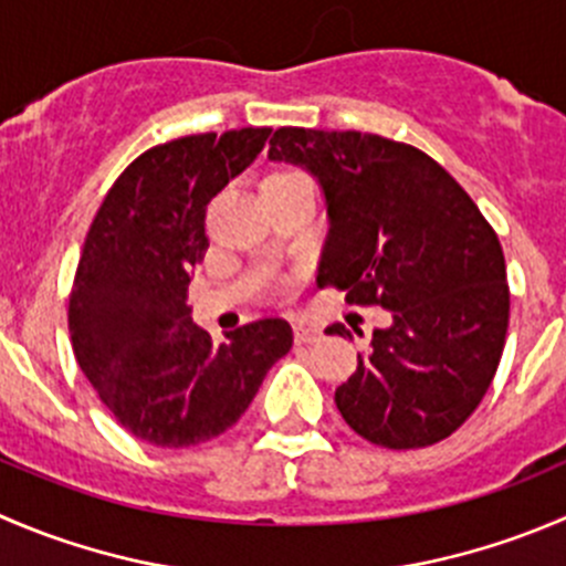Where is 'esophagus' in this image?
I'll list each match as a JSON object with an SVG mask.
<instances>
[{"instance_id": "34e87169", "label": "esophagus", "mask_w": 566, "mask_h": 566, "mask_svg": "<svg viewBox=\"0 0 566 566\" xmlns=\"http://www.w3.org/2000/svg\"><path fill=\"white\" fill-rule=\"evenodd\" d=\"M293 337H295V345H310L315 343V339H321V328L306 326V323H295Z\"/></svg>"}]
</instances>
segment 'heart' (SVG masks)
I'll list each match as a JSON object with an SVG mask.
<instances>
[{"label": "heart", "instance_id": "heart-1", "mask_svg": "<svg viewBox=\"0 0 566 566\" xmlns=\"http://www.w3.org/2000/svg\"><path fill=\"white\" fill-rule=\"evenodd\" d=\"M276 177H301V174H293V171H282V174H276Z\"/></svg>", "mask_w": 566, "mask_h": 566}]
</instances>
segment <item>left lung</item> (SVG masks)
<instances>
[{"mask_svg":"<svg viewBox=\"0 0 566 566\" xmlns=\"http://www.w3.org/2000/svg\"><path fill=\"white\" fill-rule=\"evenodd\" d=\"M268 160L304 168L321 188L328 234L317 284L392 315L334 392L343 420L392 451L451 437L490 389L506 343L497 234L457 179L415 146L282 126ZM326 332L350 337L339 323Z\"/></svg>","mask_w":566,"mask_h":566,"instance_id":"obj_1","label":"left lung"}]
</instances>
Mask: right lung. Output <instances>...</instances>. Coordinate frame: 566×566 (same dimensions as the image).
Returning <instances> with one entry per match:
<instances>
[{"label": "right lung", "mask_w": 566, "mask_h": 566, "mask_svg": "<svg viewBox=\"0 0 566 566\" xmlns=\"http://www.w3.org/2000/svg\"><path fill=\"white\" fill-rule=\"evenodd\" d=\"M268 126L190 135L137 157L85 238L69 301L76 361L137 440L190 448L223 434L293 348L282 317L212 339L188 284L205 260V210L265 149Z\"/></svg>", "instance_id": "1"}]
</instances>
